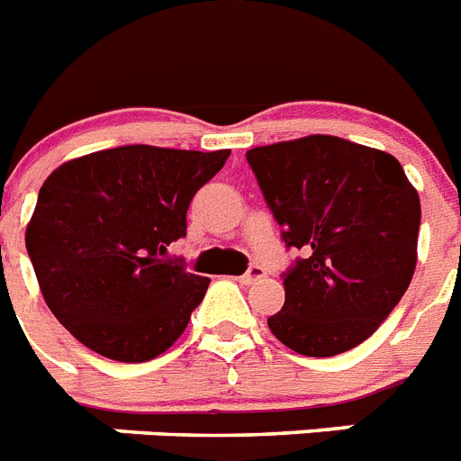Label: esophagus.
I'll return each mask as SVG.
<instances>
[{
	"instance_id": "obj_1",
	"label": "esophagus",
	"mask_w": 461,
	"mask_h": 461,
	"mask_svg": "<svg viewBox=\"0 0 461 461\" xmlns=\"http://www.w3.org/2000/svg\"><path fill=\"white\" fill-rule=\"evenodd\" d=\"M261 277H266L264 268H261V266H252V268H249L245 276H240V283L252 285V283H257V280H261Z\"/></svg>"
}]
</instances>
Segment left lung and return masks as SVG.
<instances>
[{"mask_svg":"<svg viewBox=\"0 0 461 461\" xmlns=\"http://www.w3.org/2000/svg\"><path fill=\"white\" fill-rule=\"evenodd\" d=\"M287 247L285 306L268 327L287 348L330 358L363 344L417 266L420 195L393 155L313 134L247 153Z\"/></svg>","mask_w":461,"mask_h":461,"instance_id":"1","label":"left lung"}]
</instances>
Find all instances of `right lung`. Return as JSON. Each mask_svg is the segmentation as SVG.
I'll return each mask as SVG.
<instances>
[{"instance_id": "obj_1", "label": "right lung", "mask_w": 461, "mask_h": 461, "mask_svg": "<svg viewBox=\"0 0 461 461\" xmlns=\"http://www.w3.org/2000/svg\"><path fill=\"white\" fill-rule=\"evenodd\" d=\"M228 155L122 146L49 174L25 247L44 302L75 339L110 360L146 363L184 334L209 277L162 257Z\"/></svg>"}]
</instances>
